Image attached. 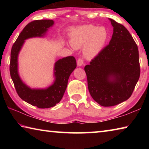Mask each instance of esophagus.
<instances>
[{"label": "esophagus", "mask_w": 149, "mask_h": 149, "mask_svg": "<svg viewBox=\"0 0 149 149\" xmlns=\"http://www.w3.org/2000/svg\"><path fill=\"white\" fill-rule=\"evenodd\" d=\"M77 64L78 66H81L84 64V60H83L82 58H79L77 61Z\"/></svg>", "instance_id": "esophagus-1"}]
</instances>
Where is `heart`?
<instances>
[{"mask_svg": "<svg viewBox=\"0 0 149 149\" xmlns=\"http://www.w3.org/2000/svg\"><path fill=\"white\" fill-rule=\"evenodd\" d=\"M70 43L74 48H83L84 56L93 59L104 49L108 39V32L104 27H98L93 25H84L72 29Z\"/></svg>", "mask_w": 149, "mask_h": 149, "instance_id": "b5f03b06", "label": "heart"}]
</instances>
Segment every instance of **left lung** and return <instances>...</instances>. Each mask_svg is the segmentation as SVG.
<instances>
[{
	"label": "left lung",
	"instance_id": "left-lung-1",
	"mask_svg": "<svg viewBox=\"0 0 149 149\" xmlns=\"http://www.w3.org/2000/svg\"><path fill=\"white\" fill-rule=\"evenodd\" d=\"M109 20L113 27L109 45L85 67L90 94L102 107L127 100L140 76L137 45L124 26Z\"/></svg>",
	"mask_w": 149,
	"mask_h": 149
}]
</instances>
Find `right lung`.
<instances>
[{
  "label": "right lung",
  "mask_w": 149,
  "mask_h": 149,
  "mask_svg": "<svg viewBox=\"0 0 149 149\" xmlns=\"http://www.w3.org/2000/svg\"><path fill=\"white\" fill-rule=\"evenodd\" d=\"M54 24V22L52 19L35 20L30 22L20 33L11 50L10 72L17 95L24 101L39 108L53 107L61 100L66 89L70 75L77 66L74 56L58 60L54 64L53 84L44 89H32L20 77L18 56L25 41L33 37H45L48 30Z\"/></svg>",
  "instance_id": "obj_1"
}]
</instances>
